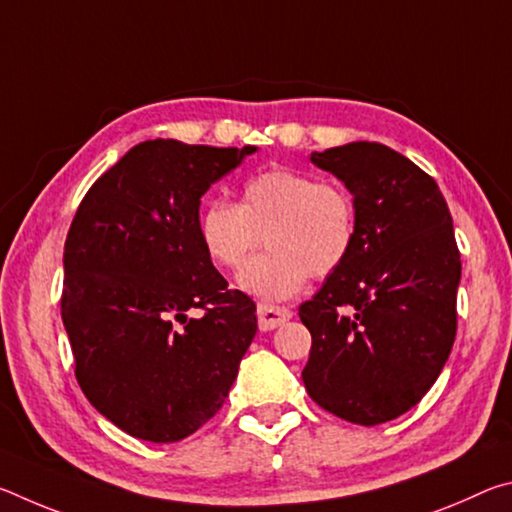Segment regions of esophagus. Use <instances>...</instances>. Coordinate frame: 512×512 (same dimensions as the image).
<instances>
[{"mask_svg": "<svg viewBox=\"0 0 512 512\" xmlns=\"http://www.w3.org/2000/svg\"><path fill=\"white\" fill-rule=\"evenodd\" d=\"M293 314L287 307H271V305H259L257 307V320H259V329H275L282 323H287Z\"/></svg>", "mask_w": 512, "mask_h": 512, "instance_id": "esophagus-1", "label": "esophagus"}]
</instances>
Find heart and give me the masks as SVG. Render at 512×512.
Wrapping results in <instances>:
<instances>
[{
	"label": "heart",
	"mask_w": 512,
	"mask_h": 512,
	"mask_svg": "<svg viewBox=\"0 0 512 512\" xmlns=\"http://www.w3.org/2000/svg\"><path fill=\"white\" fill-rule=\"evenodd\" d=\"M196 230L207 259L228 271L244 264L264 237L268 250L246 264L237 284L257 300L282 302L305 287L309 273L327 277L348 262L359 214L341 185L293 169H268L246 180L239 205L207 201Z\"/></svg>",
	"instance_id": "heart-1"
}]
</instances>
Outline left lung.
<instances>
[{"label": "left lung", "mask_w": 512, "mask_h": 512, "mask_svg": "<svg viewBox=\"0 0 512 512\" xmlns=\"http://www.w3.org/2000/svg\"><path fill=\"white\" fill-rule=\"evenodd\" d=\"M357 203V244L298 314L311 332V400L372 427L433 386L456 339L461 282L452 214L436 180L402 153L350 142L311 153Z\"/></svg>", "instance_id": "obj_1"}]
</instances>
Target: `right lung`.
Wrapping results in <instances>:
<instances>
[{"label": "right lung", "mask_w": 512, "mask_h": 512, "mask_svg": "<svg viewBox=\"0 0 512 512\" xmlns=\"http://www.w3.org/2000/svg\"><path fill=\"white\" fill-rule=\"evenodd\" d=\"M257 146H133L65 239L60 314L76 379L121 431L176 443L221 409L257 332L255 302L203 253L201 196Z\"/></svg>", "instance_id": "1"}]
</instances>
